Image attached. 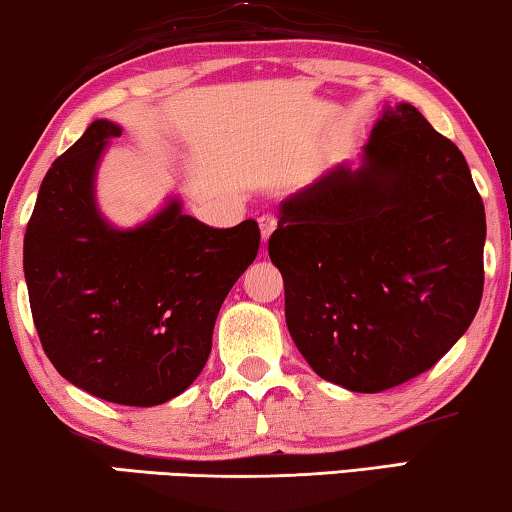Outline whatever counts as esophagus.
I'll use <instances>...</instances> for the list:
<instances>
[{"label": "esophagus", "mask_w": 512, "mask_h": 512, "mask_svg": "<svg viewBox=\"0 0 512 512\" xmlns=\"http://www.w3.org/2000/svg\"><path fill=\"white\" fill-rule=\"evenodd\" d=\"M258 226H261L263 242H268L272 231L277 228V217H274V214H263V217H258Z\"/></svg>", "instance_id": "obj_1"}]
</instances>
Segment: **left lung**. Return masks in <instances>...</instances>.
<instances>
[{
    "mask_svg": "<svg viewBox=\"0 0 512 512\" xmlns=\"http://www.w3.org/2000/svg\"><path fill=\"white\" fill-rule=\"evenodd\" d=\"M485 231L453 140L411 103L383 106L360 168L339 164L286 198L268 242L309 367L353 392L434 367L480 307Z\"/></svg>",
    "mask_w": 512,
    "mask_h": 512,
    "instance_id": "1",
    "label": "left lung"
}]
</instances>
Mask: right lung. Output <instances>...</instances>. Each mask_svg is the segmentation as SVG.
Segmentation results:
<instances>
[{
	"instance_id": "add662e5",
	"label": "right lung",
	"mask_w": 512,
	"mask_h": 512,
	"mask_svg": "<svg viewBox=\"0 0 512 512\" xmlns=\"http://www.w3.org/2000/svg\"><path fill=\"white\" fill-rule=\"evenodd\" d=\"M120 124L92 122L43 177L25 233L29 307L55 369L90 395L157 406L203 372L221 305L254 263V219L210 228L170 198L136 228L96 207L94 180Z\"/></svg>"
}]
</instances>
